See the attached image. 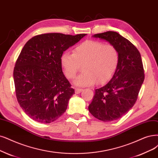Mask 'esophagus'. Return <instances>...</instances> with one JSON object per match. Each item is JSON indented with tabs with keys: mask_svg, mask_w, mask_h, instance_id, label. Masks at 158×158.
Listing matches in <instances>:
<instances>
[{
	"mask_svg": "<svg viewBox=\"0 0 158 158\" xmlns=\"http://www.w3.org/2000/svg\"><path fill=\"white\" fill-rule=\"evenodd\" d=\"M82 91H83L82 89H75V94H79V93Z\"/></svg>",
	"mask_w": 158,
	"mask_h": 158,
	"instance_id": "34e87169",
	"label": "esophagus"
}]
</instances>
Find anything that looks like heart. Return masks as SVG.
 Segmentation results:
<instances>
[{
  "label": "heart",
  "mask_w": 158,
  "mask_h": 158,
  "mask_svg": "<svg viewBox=\"0 0 158 158\" xmlns=\"http://www.w3.org/2000/svg\"><path fill=\"white\" fill-rule=\"evenodd\" d=\"M119 62V52L114 45L96 40H86L76 46L73 53L66 51L60 57L64 73L69 79H73L83 65V73L74 82L79 86L107 83L117 71Z\"/></svg>",
  "instance_id": "1"
}]
</instances>
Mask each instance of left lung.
<instances>
[{"instance_id":"1","label":"left lung","mask_w":158,"mask_h":158,"mask_svg":"<svg viewBox=\"0 0 158 158\" xmlns=\"http://www.w3.org/2000/svg\"><path fill=\"white\" fill-rule=\"evenodd\" d=\"M93 37L114 45L118 51L120 62L117 71L109 83L95 90L89 110L100 120H116L129 111L137 100L144 79L141 54L129 40L116 32L96 34Z\"/></svg>"}]
</instances>
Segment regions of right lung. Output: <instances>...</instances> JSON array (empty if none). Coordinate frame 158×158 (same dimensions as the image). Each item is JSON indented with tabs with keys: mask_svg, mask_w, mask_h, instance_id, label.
<instances>
[{
	"mask_svg": "<svg viewBox=\"0 0 158 158\" xmlns=\"http://www.w3.org/2000/svg\"><path fill=\"white\" fill-rule=\"evenodd\" d=\"M86 35L40 34L23 47L15 62L14 79L17 102L32 120L51 123L66 111L75 91L62 72L60 57Z\"/></svg>",
	"mask_w": 158,
	"mask_h": 158,
	"instance_id": "1",
	"label": "right lung"
}]
</instances>
